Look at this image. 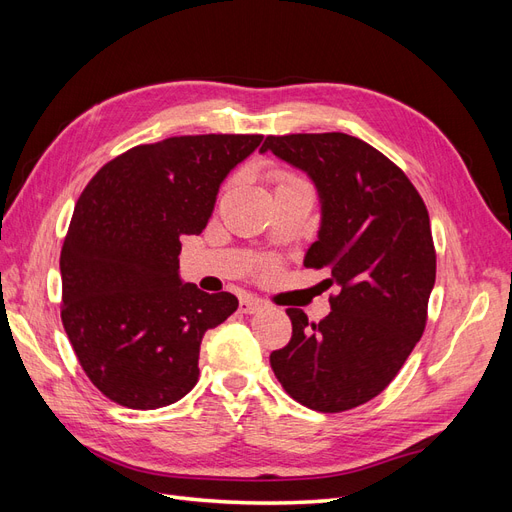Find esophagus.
<instances>
[{
	"instance_id": "1",
	"label": "esophagus",
	"mask_w": 512,
	"mask_h": 512,
	"mask_svg": "<svg viewBox=\"0 0 512 512\" xmlns=\"http://www.w3.org/2000/svg\"><path fill=\"white\" fill-rule=\"evenodd\" d=\"M262 307H265V303H262L260 299H254V297H243V299L239 301L241 314H256V312H260Z\"/></svg>"
}]
</instances>
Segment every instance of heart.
<instances>
[{
  "mask_svg": "<svg viewBox=\"0 0 512 512\" xmlns=\"http://www.w3.org/2000/svg\"><path fill=\"white\" fill-rule=\"evenodd\" d=\"M273 181L277 183V185H286V183H292V181H301L297 175H292V173H286V170H277V173L273 175Z\"/></svg>",
  "mask_w": 512,
  "mask_h": 512,
  "instance_id": "heart-1",
  "label": "heart"
}]
</instances>
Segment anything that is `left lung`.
<instances>
[{
  "label": "left lung",
  "instance_id": "1",
  "mask_svg": "<svg viewBox=\"0 0 512 512\" xmlns=\"http://www.w3.org/2000/svg\"><path fill=\"white\" fill-rule=\"evenodd\" d=\"M260 151L312 177L322 203L305 267L331 271V314L309 322L288 307L290 342L271 352L284 391L318 412L380 395L427 324L436 247L421 194L395 162L344 132L267 136Z\"/></svg>",
  "mask_w": 512,
  "mask_h": 512
}]
</instances>
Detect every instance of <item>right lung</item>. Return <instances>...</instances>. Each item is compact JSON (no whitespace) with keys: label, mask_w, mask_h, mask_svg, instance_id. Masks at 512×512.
<instances>
[{"label":"right lung","mask_w":512,"mask_h":512,"mask_svg":"<svg viewBox=\"0 0 512 512\" xmlns=\"http://www.w3.org/2000/svg\"><path fill=\"white\" fill-rule=\"evenodd\" d=\"M262 134L170 136L106 162L59 256L61 322L87 378L119 406L156 410L198 382L203 335L239 301L179 280L183 235L207 226L220 183Z\"/></svg>","instance_id":"obj_1"}]
</instances>
